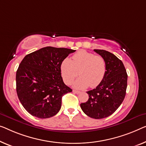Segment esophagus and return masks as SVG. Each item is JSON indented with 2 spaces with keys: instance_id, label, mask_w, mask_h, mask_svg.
<instances>
[{
  "instance_id": "obj_1",
  "label": "esophagus",
  "mask_w": 146,
  "mask_h": 146,
  "mask_svg": "<svg viewBox=\"0 0 146 146\" xmlns=\"http://www.w3.org/2000/svg\"><path fill=\"white\" fill-rule=\"evenodd\" d=\"M73 92L75 93V94H79L80 91H78V90H73Z\"/></svg>"
}]
</instances>
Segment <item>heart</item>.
Returning a JSON list of instances; mask_svg holds the SVG:
<instances>
[{
	"label": "heart",
	"instance_id": "heart-1",
	"mask_svg": "<svg viewBox=\"0 0 146 146\" xmlns=\"http://www.w3.org/2000/svg\"><path fill=\"white\" fill-rule=\"evenodd\" d=\"M60 71L65 83H73L76 88L84 89L90 86L94 88L100 84L106 72V61L101 56L94 55L85 50H80L72 56V60L66 58L60 65Z\"/></svg>",
	"mask_w": 146,
	"mask_h": 146
}]
</instances>
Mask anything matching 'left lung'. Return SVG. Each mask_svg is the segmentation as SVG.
Here are the masks:
<instances>
[{"label":"left lung","instance_id":"left-lung-1","mask_svg":"<svg viewBox=\"0 0 146 146\" xmlns=\"http://www.w3.org/2000/svg\"><path fill=\"white\" fill-rule=\"evenodd\" d=\"M94 51L106 61V75L96 88L87 92L89 98L80 104V108L88 117L100 119L110 116L121 106L126 95L128 75L123 63L113 54L104 50Z\"/></svg>","mask_w":146,"mask_h":146}]
</instances>
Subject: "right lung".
Masks as SVG:
<instances>
[{
  "label": "right lung",
  "instance_id": "right-lung-1",
  "mask_svg": "<svg viewBox=\"0 0 146 146\" xmlns=\"http://www.w3.org/2000/svg\"><path fill=\"white\" fill-rule=\"evenodd\" d=\"M75 50L47 46L26 55L16 71V91L25 110L40 119L59 112L62 98L72 89L63 81L61 63Z\"/></svg>",
  "mask_w": 146,
  "mask_h": 146
}]
</instances>
